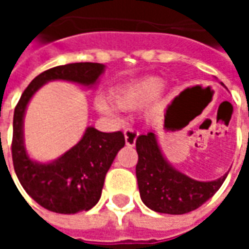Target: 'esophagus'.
<instances>
[{
	"label": "esophagus",
	"instance_id": "34e87169",
	"mask_svg": "<svg viewBox=\"0 0 249 249\" xmlns=\"http://www.w3.org/2000/svg\"><path fill=\"white\" fill-rule=\"evenodd\" d=\"M124 136H125V142L126 145L133 146L136 144V140H137V136H139V132L133 128H126L124 130Z\"/></svg>",
	"mask_w": 249,
	"mask_h": 249
}]
</instances>
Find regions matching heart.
<instances>
[{
	"mask_svg": "<svg viewBox=\"0 0 249 249\" xmlns=\"http://www.w3.org/2000/svg\"><path fill=\"white\" fill-rule=\"evenodd\" d=\"M161 87V81L156 77H145L133 84H129L121 90L114 94V103L120 109H137L145 105L155 97ZM97 109L101 113L116 117V107L113 104L105 100V98H98Z\"/></svg>",
	"mask_w": 249,
	"mask_h": 249,
	"instance_id": "obj_1",
	"label": "heart"
}]
</instances>
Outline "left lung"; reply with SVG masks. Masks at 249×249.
Listing matches in <instances>:
<instances>
[{"instance_id":"8db88e82","label":"left lung","mask_w":249,"mask_h":249,"mask_svg":"<svg viewBox=\"0 0 249 249\" xmlns=\"http://www.w3.org/2000/svg\"><path fill=\"white\" fill-rule=\"evenodd\" d=\"M136 178L142 203L160 213L183 214L201 207L219 191L227 175L214 181H197L173 169L162 157L153 132L136 140Z\"/></svg>"}]
</instances>
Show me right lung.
Segmentation results:
<instances>
[{
	"label": "right lung",
	"mask_w": 249,
	"mask_h": 249,
	"mask_svg": "<svg viewBox=\"0 0 249 249\" xmlns=\"http://www.w3.org/2000/svg\"><path fill=\"white\" fill-rule=\"evenodd\" d=\"M104 71L103 64L74 62L42 71L25 89L13 117L12 159L16 175L25 192L48 211L77 213L96 205L101 197L105 175L117 152L125 145L124 133H105L88 128L80 142L51 164L30 160L24 148L22 121L32 96L46 81L66 80L93 85Z\"/></svg>",
	"instance_id": "right-lung-1"
}]
</instances>
